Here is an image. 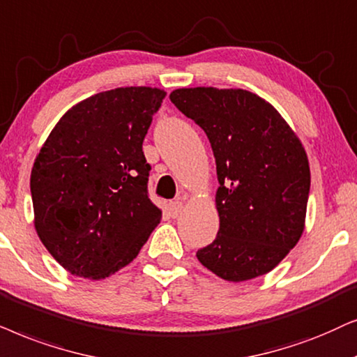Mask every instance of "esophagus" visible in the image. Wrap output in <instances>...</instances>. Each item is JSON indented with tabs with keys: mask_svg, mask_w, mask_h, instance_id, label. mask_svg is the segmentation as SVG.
<instances>
[{
	"mask_svg": "<svg viewBox=\"0 0 357 357\" xmlns=\"http://www.w3.org/2000/svg\"><path fill=\"white\" fill-rule=\"evenodd\" d=\"M183 212V202L181 201H173L169 202V213L173 217H179Z\"/></svg>",
	"mask_w": 357,
	"mask_h": 357,
	"instance_id": "34e87169",
	"label": "esophagus"
}]
</instances>
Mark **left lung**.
<instances>
[{
	"label": "left lung",
	"mask_w": 357,
	"mask_h": 357,
	"mask_svg": "<svg viewBox=\"0 0 357 357\" xmlns=\"http://www.w3.org/2000/svg\"><path fill=\"white\" fill-rule=\"evenodd\" d=\"M171 102L206 132L217 165L220 228L197 259L230 282L274 269L305 227L310 166L281 114L246 89L181 88Z\"/></svg>",
	"instance_id": "1"
}]
</instances>
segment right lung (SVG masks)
I'll use <instances>...</instances> for the list:
<instances>
[{"mask_svg": "<svg viewBox=\"0 0 357 357\" xmlns=\"http://www.w3.org/2000/svg\"><path fill=\"white\" fill-rule=\"evenodd\" d=\"M165 96L149 86L98 93L66 111L42 145L31 173L34 225L70 274L109 278L160 223L142 144Z\"/></svg>", "mask_w": 357, "mask_h": 357, "instance_id": "obj_1", "label": "right lung"}]
</instances>
